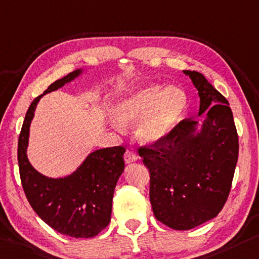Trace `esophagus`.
Wrapping results in <instances>:
<instances>
[{
  "label": "esophagus",
  "mask_w": 259,
  "mask_h": 259,
  "mask_svg": "<svg viewBox=\"0 0 259 259\" xmlns=\"http://www.w3.org/2000/svg\"><path fill=\"white\" fill-rule=\"evenodd\" d=\"M137 159H138L137 154L135 153L134 151H129V150L125 151V153H124V161H125V163L135 162V161H137Z\"/></svg>",
  "instance_id": "1"
}]
</instances>
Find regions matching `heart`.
I'll list each match as a JSON object with an SVG mask.
<instances>
[{"instance_id":"b5f03b06","label":"heart","mask_w":259,"mask_h":259,"mask_svg":"<svg viewBox=\"0 0 259 259\" xmlns=\"http://www.w3.org/2000/svg\"><path fill=\"white\" fill-rule=\"evenodd\" d=\"M188 104L183 90L150 84L118 98L113 116L122 125L138 122L137 138L146 145H154L170 136L186 114Z\"/></svg>"}]
</instances>
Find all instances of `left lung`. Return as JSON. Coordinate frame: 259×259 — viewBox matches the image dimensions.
<instances>
[{"mask_svg": "<svg viewBox=\"0 0 259 259\" xmlns=\"http://www.w3.org/2000/svg\"><path fill=\"white\" fill-rule=\"evenodd\" d=\"M198 91L203 123L183 120L170 136L138 149L150 170L154 217L176 231H188L223 210L239 157V137L226 98L202 73L183 70Z\"/></svg>", "mask_w": 259, "mask_h": 259, "instance_id": "left-lung-1", "label": "left lung"}]
</instances>
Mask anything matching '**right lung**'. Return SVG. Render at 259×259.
<instances>
[{"mask_svg": "<svg viewBox=\"0 0 259 259\" xmlns=\"http://www.w3.org/2000/svg\"><path fill=\"white\" fill-rule=\"evenodd\" d=\"M70 72L48 86L27 109L18 139V165L22 186L28 203L49 227L71 237H93L107 227L117 180L124 170L125 149L107 147L90 153L80 166L64 178H48L39 173L27 158L31 122L39 100L83 73Z\"/></svg>", "mask_w": 259, "mask_h": 259, "instance_id": "add662e5", "label": "right lung"}]
</instances>
